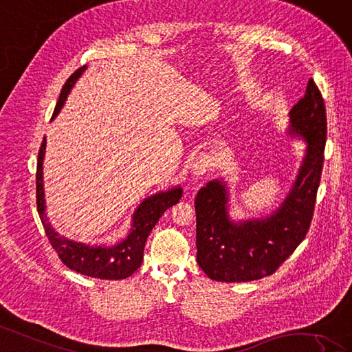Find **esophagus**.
<instances>
[{
    "label": "esophagus",
    "mask_w": 352,
    "mask_h": 352,
    "mask_svg": "<svg viewBox=\"0 0 352 352\" xmlns=\"http://www.w3.org/2000/svg\"><path fill=\"white\" fill-rule=\"evenodd\" d=\"M212 166H213L212 155L201 154L199 157H197L195 161H194V164H192V175H194V177L195 179L203 177L208 172V170L212 168Z\"/></svg>",
    "instance_id": "1"
}]
</instances>
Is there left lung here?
Masks as SVG:
<instances>
[{"instance_id": "obj_1", "label": "left lung", "mask_w": 352, "mask_h": 352, "mask_svg": "<svg viewBox=\"0 0 352 352\" xmlns=\"http://www.w3.org/2000/svg\"><path fill=\"white\" fill-rule=\"evenodd\" d=\"M287 135L305 140V157L287 197L271 214L234 221L223 179H213L198 191L197 262L208 278L241 283L267 277L305 239L314 214L327 135L324 100L312 78L305 96L289 112Z\"/></svg>"}]
</instances>
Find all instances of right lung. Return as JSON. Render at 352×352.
<instances>
[{
	"mask_svg": "<svg viewBox=\"0 0 352 352\" xmlns=\"http://www.w3.org/2000/svg\"><path fill=\"white\" fill-rule=\"evenodd\" d=\"M87 69V66H81L75 71L68 81L65 82L60 91V96L53 112V118L60 112L63 103L68 98L71 89L77 80L81 77L82 72ZM45 154V138L40 148L36 163V208L43 226L45 230L49 241L56 253L59 254L60 261L66 267L77 271L87 277L102 278V280H122L127 278L135 272L144 259V249L148 240L149 232L157 225L158 219L163 213L175 206L180 197H182V188L175 186L167 191H161L145 198L131 216L130 232L126 239L116 243L113 245L105 244H85L81 241L69 240L60 235L49 222V217L45 213V198H44V185H43V161Z\"/></svg>",
	"mask_w": 352,
	"mask_h": 352,
	"instance_id": "right-lung-1",
	"label": "right lung"
}]
</instances>
